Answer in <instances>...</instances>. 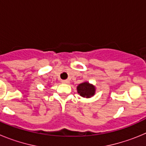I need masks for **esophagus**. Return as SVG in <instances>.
<instances>
[{
	"mask_svg": "<svg viewBox=\"0 0 146 146\" xmlns=\"http://www.w3.org/2000/svg\"><path fill=\"white\" fill-rule=\"evenodd\" d=\"M62 82L64 83V84H69V81L68 80H62Z\"/></svg>",
	"mask_w": 146,
	"mask_h": 146,
	"instance_id": "1",
	"label": "esophagus"
}]
</instances>
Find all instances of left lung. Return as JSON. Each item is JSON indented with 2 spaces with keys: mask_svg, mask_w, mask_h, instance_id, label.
I'll return each instance as SVG.
<instances>
[{
  "mask_svg": "<svg viewBox=\"0 0 146 146\" xmlns=\"http://www.w3.org/2000/svg\"><path fill=\"white\" fill-rule=\"evenodd\" d=\"M77 93L82 97L90 98L93 96L95 94L96 91V88L93 86L92 84H90L88 82H84L78 85L77 87Z\"/></svg>",
  "mask_w": 146,
  "mask_h": 146,
  "instance_id": "8db88e82",
  "label": "left lung"
}]
</instances>
